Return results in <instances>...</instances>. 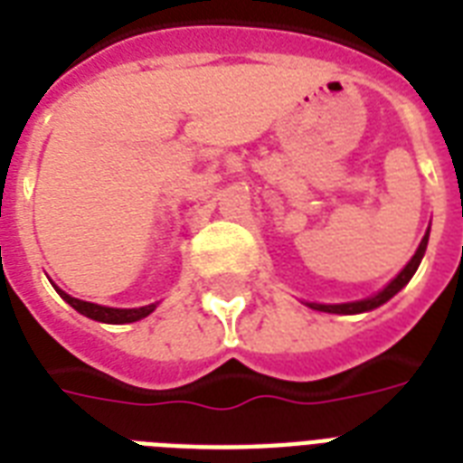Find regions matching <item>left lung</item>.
I'll return each mask as SVG.
<instances>
[{
  "mask_svg": "<svg viewBox=\"0 0 463 463\" xmlns=\"http://www.w3.org/2000/svg\"><path fill=\"white\" fill-rule=\"evenodd\" d=\"M428 235H430V231L425 232V238L420 240V245H418L416 254L411 257V261L406 264V269H403L402 274L396 276L394 281L389 283L387 288L380 290L377 296L367 298V300H358V303H344V305H317V303H309V307L312 309H319V312H331V315H358V312H367V309H374L380 307V305H384L389 300V298H394L399 290L406 286V283L411 281V276L416 274V269L420 267V260H423L425 254V247H428Z\"/></svg>",
  "mask_w": 463,
  "mask_h": 463,
  "instance_id": "1",
  "label": "left lung"
}]
</instances>
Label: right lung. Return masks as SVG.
Masks as SVG:
<instances>
[{"instance_id":"add662e5","label":"right lung","mask_w":463,"mask_h":463,"mask_svg":"<svg viewBox=\"0 0 463 463\" xmlns=\"http://www.w3.org/2000/svg\"><path fill=\"white\" fill-rule=\"evenodd\" d=\"M64 300H67L76 312H81V315L90 317V319H96V322H105V324H127V322H137V319H144L156 309V305H146V307H137V309H115V307H103V305L96 303H86V300H76V298L67 296L64 290H57Z\"/></svg>"}]
</instances>
